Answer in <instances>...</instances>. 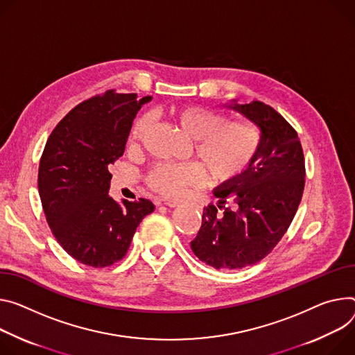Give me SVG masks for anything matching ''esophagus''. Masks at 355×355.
Segmentation results:
<instances>
[{
    "label": "esophagus",
    "instance_id": "34e87169",
    "mask_svg": "<svg viewBox=\"0 0 355 355\" xmlns=\"http://www.w3.org/2000/svg\"><path fill=\"white\" fill-rule=\"evenodd\" d=\"M181 202H182V201L174 200V198H171V200H164V204H166L167 207H170V208H175V207H178Z\"/></svg>",
    "mask_w": 355,
    "mask_h": 355
}]
</instances>
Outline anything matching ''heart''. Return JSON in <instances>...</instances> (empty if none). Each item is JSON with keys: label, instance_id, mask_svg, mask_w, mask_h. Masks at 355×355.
I'll use <instances>...</instances> for the list:
<instances>
[{"label": "heart", "instance_id": "b5f03b06", "mask_svg": "<svg viewBox=\"0 0 355 355\" xmlns=\"http://www.w3.org/2000/svg\"><path fill=\"white\" fill-rule=\"evenodd\" d=\"M174 120L194 141L198 163H159L146 175L150 189L167 197H177L191 187H200L207 173L214 182H231L253 163L261 148V133L252 123H230V119L202 106H182L171 112ZM150 127V117L143 114L135 123L130 143L143 140Z\"/></svg>", "mask_w": 355, "mask_h": 355}]
</instances>
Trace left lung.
<instances>
[{"mask_svg": "<svg viewBox=\"0 0 355 355\" xmlns=\"http://www.w3.org/2000/svg\"><path fill=\"white\" fill-rule=\"evenodd\" d=\"M228 107L261 128V148L236 180L214 189L191 249L204 263L236 270L262 261L292 223L304 189V155L295 128L273 107L252 102Z\"/></svg>", "mask_w": 355, "mask_h": 355, "instance_id": "left-lung-1", "label": "left lung"}]
</instances>
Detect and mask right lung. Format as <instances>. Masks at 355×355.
<instances>
[{"instance_id":"right-lung-1","label":"right lung","mask_w":355,"mask_h":355,"mask_svg":"<svg viewBox=\"0 0 355 355\" xmlns=\"http://www.w3.org/2000/svg\"><path fill=\"white\" fill-rule=\"evenodd\" d=\"M150 101L107 90L73 107L45 144L38 171L42 208L59 245L83 265L121 261L141 219L154 211L148 200L119 204L109 196V167L123 155L133 120Z\"/></svg>"}]
</instances>
